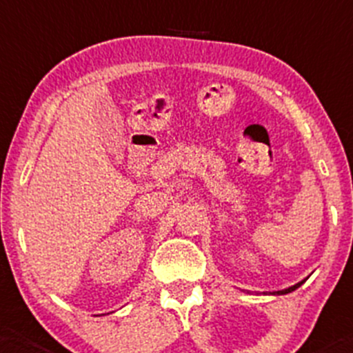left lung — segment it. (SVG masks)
<instances>
[{"label": "left lung", "mask_w": 353, "mask_h": 353, "mask_svg": "<svg viewBox=\"0 0 353 353\" xmlns=\"http://www.w3.org/2000/svg\"><path fill=\"white\" fill-rule=\"evenodd\" d=\"M305 281H306V279H305ZM305 281L298 282V284H296V285H291V288H288V289H282V291H276V292H273V294H288V292H292V291H296V289H298L299 285H301V284H305Z\"/></svg>", "instance_id": "8db88e82"}]
</instances>
